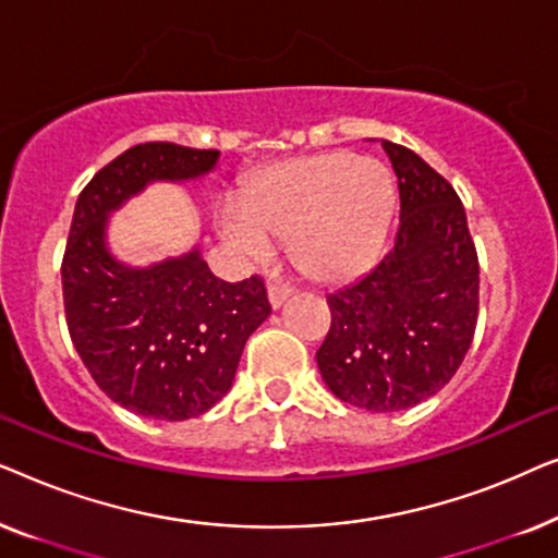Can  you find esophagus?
<instances>
[{
    "instance_id": "esophagus-1",
    "label": "esophagus",
    "mask_w": 558,
    "mask_h": 558,
    "mask_svg": "<svg viewBox=\"0 0 558 558\" xmlns=\"http://www.w3.org/2000/svg\"><path fill=\"white\" fill-rule=\"evenodd\" d=\"M266 292H269V302H271L274 310H279L281 304L289 300V294H292L287 287H281V284H269V287H266Z\"/></svg>"
}]
</instances>
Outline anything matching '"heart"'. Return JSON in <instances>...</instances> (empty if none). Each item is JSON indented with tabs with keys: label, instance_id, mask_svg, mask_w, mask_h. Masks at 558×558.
Wrapping results in <instances>:
<instances>
[{
	"label": "heart",
	"instance_id": "heart-1",
	"mask_svg": "<svg viewBox=\"0 0 558 558\" xmlns=\"http://www.w3.org/2000/svg\"><path fill=\"white\" fill-rule=\"evenodd\" d=\"M393 203L391 172L378 159L327 151L254 174L241 203L220 210V228L248 262H266L271 239H287L296 271L315 281H345L376 262Z\"/></svg>",
	"mask_w": 558,
	"mask_h": 558
}]
</instances>
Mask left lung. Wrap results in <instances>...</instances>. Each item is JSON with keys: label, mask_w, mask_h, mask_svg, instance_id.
Wrapping results in <instances>:
<instances>
[{"label": "left lung", "mask_w": 558, "mask_h": 558, "mask_svg": "<svg viewBox=\"0 0 558 558\" xmlns=\"http://www.w3.org/2000/svg\"><path fill=\"white\" fill-rule=\"evenodd\" d=\"M384 144L399 178L393 246L327 294L332 325L317 350L325 384L357 409H411L441 391L475 338L480 264L454 187L416 151Z\"/></svg>", "instance_id": "8db88e82"}]
</instances>
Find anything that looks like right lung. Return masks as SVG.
<instances>
[{"mask_svg": "<svg viewBox=\"0 0 558 558\" xmlns=\"http://www.w3.org/2000/svg\"><path fill=\"white\" fill-rule=\"evenodd\" d=\"M216 149L147 142L101 167L75 203L63 254L65 323L96 386L134 414L185 422L228 393L251 332L269 317L262 277H213L201 251L129 269L106 248V218L155 180H193Z\"/></svg>", "mask_w": 558, "mask_h": 558, "instance_id": "obj_1", "label": "right lung"}]
</instances>
